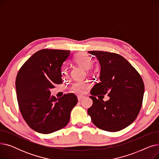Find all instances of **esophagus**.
<instances>
[{
  "instance_id": "34e87169",
  "label": "esophagus",
  "mask_w": 159,
  "mask_h": 159,
  "mask_svg": "<svg viewBox=\"0 0 159 159\" xmlns=\"http://www.w3.org/2000/svg\"><path fill=\"white\" fill-rule=\"evenodd\" d=\"M77 97H78V101H82L83 98H84V97H83V96H78Z\"/></svg>"
}]
</instances>
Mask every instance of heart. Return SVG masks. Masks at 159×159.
<instances>
[{
	"label": "heart",
	"instance_id": "b5f03b06",
	"mask_svg": "<svg viewBox=\"0 0 159 159\" xmlns=\"http://www.w3.org/2000/svg\"><path fill=\"white\" fill-rule=\"evenodd\" d=\"M75 61L78 65L81 66L85 70H89L93 64V60L89 55L84 53H78L75 58ZM88 85L87 83L84 82H75L71 86V89L73 92L81 94L84 91L87 89Z\"/></svg>",
	"mask_w": 159,
	"mask_h": 159
}]
</instances>
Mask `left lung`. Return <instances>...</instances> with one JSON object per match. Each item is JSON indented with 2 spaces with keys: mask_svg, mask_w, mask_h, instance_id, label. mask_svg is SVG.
Returning <instances> with one entry per match:
<instances>
[{
  "mask_svg": "<svg viewBox=\"0 0 159 159\" xmlns=\"http://www.w3.org/2000/svg\"><path fill=\"white\" fill-rule=\"evenodd\" d=\"M88 53L97 58L101 73L100 82L91 90L93 104L88 113L100 129L111 132L123 129L136 119L140 110L144 93L143 80L121 55L102 51ZM107 93L110 97L107 102L95 97Z\"/></svg>",
  "mask_w": 159,
  "mask_h": 159,
  "instance_id": "left-lung-1",
  "label": "left lung"
}]
</instances>
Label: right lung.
<instances>
[{
	"label": "right lung",
	"mask_w": 159,
	"mask_h": 159,
	"mask_svg": "<svg viewBox=\"0 0 159 159\" xmlns=\"http://www.w3.org/2000/svg\"><path fill=\"white\" fill-rule=\"evenodd\" d=\"M70 50L41 49L25 62L16 75L15 87L20 113L34 131L48 134L68 124L77 104L73 93L57 98L50 89L62 82L61 67Z\"/></svg>",
	"instance_id": "right-lung-1"
}]
</instances>
